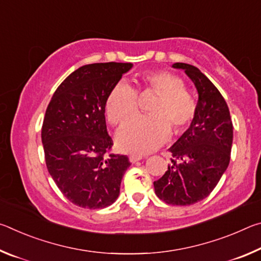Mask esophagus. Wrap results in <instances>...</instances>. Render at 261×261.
Segmentation results:
<instances>
[{"label":"esophagus","instance_id":"34e87169","mask_svg":"<svg viewBox=\"0 0 261 261\" xmlns=\"http://www.w3.org/2000/svg\"><path fill=\"white\" fill-rule=\"evenodd\" d=\"M143 158L144 156L140 155V154H131V155L129 156V160H130L131 163H136V162L140 161Z\"/></svg>","mask_w":261,"mask_h":261}]
</instances>
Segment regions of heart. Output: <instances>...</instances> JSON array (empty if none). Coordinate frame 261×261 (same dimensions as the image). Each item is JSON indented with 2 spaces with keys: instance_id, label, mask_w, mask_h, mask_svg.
<instances>
[{
  "instance_id": "b5f03b06",
  "label": "heart",
  "mask_w": 261,
  "mask_h": 261,
  "mask_svg": "<svg viewBox=\"0 0 261 261\" xmlns=\"http://www.w3.org/2000/svg\"><path fill=\"white\" fill-rule=\"evenodd\" d=\"M144 90L159 96L149 113L151 116H138L121 126L116 135L117 147L123 152L148 153L169 138L171 129L182 132L196 115L197 103L184 90V83L168 71L147 72L143 76ZM137 112V92L125 81L118 82L106 100V114L110 123L118 124Z\"/></svg>"
}]
</instances>
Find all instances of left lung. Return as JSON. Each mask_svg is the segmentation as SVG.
Listing matches in <instances>:
<instances>
[{
	"mask_svg": "<svg viewBox=\"0 0 261 261\" xmlns=\"http://www.w3.org/2000/svg\"><path fill=\"white\" fill-rule=\"evenodd\" d=\"M191 79L198 92L197 110L189 129L169 148L168 170L154 182L156 196L167 204H196L213 191L226 173L232 146V123L227 102L199 69L174 63Z\"/></svg>",
	"mask_w": 261,
	"mask_h": 261,
	"instance_id": "left-lung-1",
	"label": "left lung"
}]
</instances>
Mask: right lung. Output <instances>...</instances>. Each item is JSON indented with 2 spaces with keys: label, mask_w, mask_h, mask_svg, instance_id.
<instances>
[{
  "label": "right lung",
  "mask_w": 261,
  "mask_h": 261,
  "mask_svg": "<svg viewBox=\"0 0 261 261\" xmlns=\"http://www.w3.org/2000/svg\"><path fill=\"white\" fill-rule=\"evenodd\" d=\"M132 63H93L77 69L57 87L41 130L47 169L72 204L98 210L120 196L126 155L109 154L106 100Z\"/></svg>",
  "instance_id": "1"
}]
</instances>
